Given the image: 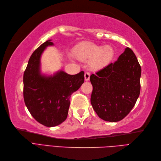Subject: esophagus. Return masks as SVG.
Here are the masks:
<instances>
[{
	"instance_id": "esophagus-1",
	"label": "esophagus",
	"mask_w": 161,
	"mask_h": 161,
	"mask_svg": "<svg viewBox=\"0 0 161 161\" xmlns=\"http://www.w3.org/2000/svg\"><path fill=\"white\" fill-rule=\"evenodd\" d=\"M90 74L88 73V72H86L84 74V77H85V80L86 81L90 80Z\"/></svg>"
}]
</instances>
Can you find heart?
I'll return each instance as SVG.
<instances>
[{
	"label": "heart",
	"instance_id": "heart-1",
	"mask_svg": "<svg viewBox=\"0 0 161 161\" xmlns=\"http://www.w3.org/2000/svg\"><path fill=\"white\" fill-rule=\"evenodd\" d=\"M74 53L81 61H89L88 63L92 69H99L112 61L114 50L110 45L102 47L92 42H84L76 47Z\"/></svg>",
	"mask_w": 161,
	"mask_h": 161
}]
</instances>
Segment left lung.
I'll use <instances>...</instances> for the list:
<instances>
[{"instance_id": "left-lung-1", "label": "left lung", "mask_w": 161, "mask_h": 161, "mask_svg": "<svg viewBox=\"0 0 161 161\" xmlns=\"http://www.w3.org/2000/svg\"><path fill=\"white\" fill-rule=\"evenodd\" d=\"M141 76V67L128 47L114 63L92 74L91 104L99 118L116 122L126 117L140 95Z\"/></svg>"}]
</instances>
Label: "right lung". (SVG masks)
<instances>
[{
  "label": "right lung",
  "mask_w": 161,
  "mask_h": 161,
  "mask_svg": "<svg viewBox=\"0 0 161 161\" xmlns=\"http://www.w3.org/2000/svg\"><path fill=\"white\" fill-rule=\"evenodd\" d=\"M54 43L45 41L31 56L23 75V96L31 116L47 127L64 122L68 114L70 97L84 82V72L75 75L59 70L43 74L41 59L45 49Z\"/></svg>",
  "instance_id": "right-lung-1"
}]
</instances>
